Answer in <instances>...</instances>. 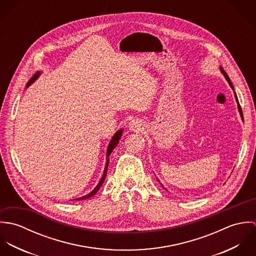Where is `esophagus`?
<instances>
[{"instance_id": "34e87169", "label": "esophagus", "mask_w": 256, "mask_h": 256, "mask_svg": "<svg viewBox=\"0 0 256 256\" xmlns=\"http://www.w3.org/2000/svg\"><path fill=\"white\" fill-rule=\"evenodd\" d=\"M129 129L132 131H141L142 129V123L139 119H133L130 123H129Z\"/></svg>"}]
</instances>
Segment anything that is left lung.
I'll return each instance as SVG.
<instances>
[{"mask_svg": "<svg viewBox=\"0 0 256 256\" xmlns=\"http://www.w3.org/2000/svg\"><path fill=\"white\" fill-rule=\"evenodd\" d=\"M220 72L222 73V74L224 76V78H226V80L228 82V84H230V88L234 90V86H232V82H230V78H228V74L226 73L224 71V69L220 67ZM234 96H236V102H238V111H240V116H242V120H244V114H242V108H240V104H238V98H236V94H234ZM160 182V180H158Z\"/></svg>", "mask_w": 256, "mask_h": 256, "instance_id": "8db88e82", "label": "left lung"}]
</instances>
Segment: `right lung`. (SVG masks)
<instances>
[{"mask_svg": "<svg viewBox=\"0 0 256 256\" xmlns=\"http://www.w3.org/2000/svg\"><path fill=\"white\" fill-rule=\"evenodd\" d=\"M40 76V73L39 72H37L36 74H34V76H32V78L28 80V82L26 84V88H28L36 80L37 78ZM122 132H123V130L121 129V130H118L115 134H114V136L112 137V139L110 140V145L108 146V150H106V168H104V174H102V178H100V182L96 186V188L90 192V193H88V195H84V196H82V197H80V198H78V199H76V200H84V199H88V198H90V197H92L94 195H96V193L100 190V188L102 187V183L104 182V180H106V172H108V164H110V154L112 152V150H113V148H115V146H117V144L119 143V140H120V138H121V136H122Z\"/></svg>", "mask_w": 256, "mask_h": 256, "instance_id": "add662e5", "label": "right lung"}]
</instances>
